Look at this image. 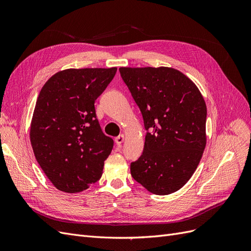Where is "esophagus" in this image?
<instances>
[{"mask_svg": "<svg viewBox=\"0 0 251 251\" xmlns=\"http://www.w3.org/2000/svg\"><path fill=\"white\" fill-rule=\"evenodd\" d=\"M125 140H126V135L125 134H121V135L117 136V137L115 138V142H116L117 146H120V144H123Z\"/></svg>", "mask_w": 251, "mask_h": 251, "instance_id": "34e87169", "label": "esophagus"}]
</instances>
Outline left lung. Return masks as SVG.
Wrapping results in <instances>:
<instances>
[{"instance_id": "obj_1", "label": "left lung", "mask_w": 251, "mask_h": 251, "mask_svg": "<svg viewBox=\"0 0 251 251\" xmlns=\"http://www.w3.org/2000/svg\"><path fill=\"white\" fill-rule=\"evenodd\" d=\"M147 130L132 177L149 192L170 195L186 184L206 146V104L195 82L170 67H121Z\"/></svg>"}]
</instances>
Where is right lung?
I'll return each instance as SVG.
<instances>
[{
    "label": "right lung",
    "instance_id": "1",
    "mask_svg": "<svg viewBox=\"0 0 251 251\" xmlns=\"http://www.w3.org/2000/svg\"><path fill=\"white\" fill-rule=\"evenodd\" d=\"M116 67L58 71L37 97L30 142L51 183L79 193L100 179L113 149L96 118L94 102L115 76Z\"/></svg>",
    "mask_w": 251,
    "mask_h": 251
}]
</instances>
